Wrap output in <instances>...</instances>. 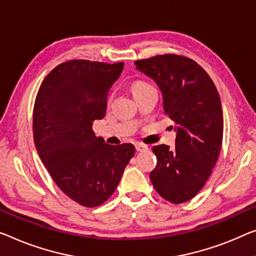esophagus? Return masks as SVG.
Returning <instances> with one entry per match:
<instances>
[{"mask_svg":"<svg viewBox=\"0 0 256 256\" xmlns=\"http://www.w3.org/2000/svg\"><path fill=\"white\" fill-rule=\"evenodd\" d=\"M136 150L138 152H142V150H148V146H146V144H144L138 142V144H136Z\"/></svg>","mask_w":256,"mask_h":256,"instance_id":"obj_1","label":"esophagus"}]
</instances>
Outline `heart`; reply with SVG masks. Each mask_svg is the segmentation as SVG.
<instances>
[{
  "mask_svg": "<svg viewBox=\"0 0 256 256\" xmlns=\"http://www.w3.org/2000/svg\"><path fill=\"white\" fill-rule=\"evenodd\" d=\"M150 86H152V85H150V84L146 82H144V80H138V82H133L132 92H133V93H136V92H138L140 90H144V88H146V87H150Z\"/></svg>",
  "mask_w": 256,
  "mask_h": 256,
  "instance_id": "obj_1",
  "label": "heart"
}]
</instances>
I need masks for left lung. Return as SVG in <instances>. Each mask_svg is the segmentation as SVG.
<instances>
[{
  "label": "left lung",
  "instance_id": "left-lung-1",
  "mask_svg": "<svg viewBox=\"0 0 256 256\" xmlns=\"http://www.w3.org/2000/svg\"><path fill=\"white\" fill-rule=\"evenodd\" d=\"M158 84L163 110L174 120L176 147H152L158 164L150 180L171 204L193 199L210 177L223 139V110L212 78L196 60L182 55H156L134 62Z\"/></svg>",
  "mask_w": 256,
  "mask_h": 256
}]
</instances>
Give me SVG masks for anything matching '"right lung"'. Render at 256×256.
I'll use <instances>...</instances> for the list:
<instances>
[{"mask_svg": "<svg viewBox=\"0 0 256 256\" xmlns=\"http://www.w3.org/2000/svg\"><path fill=\"white\" fill-rule=\"evenodd\" d=\"M123 68V62L68 60L49 72L34 102L38 154L60 190L84 207H98L112 196L136 152L132 144H106L92 128L104 117Z\"/></svg>", "mask_w": 256, "mask_h": 256, "instance_id": "right-lung-1", "label": "right lung"}]
</instances>
